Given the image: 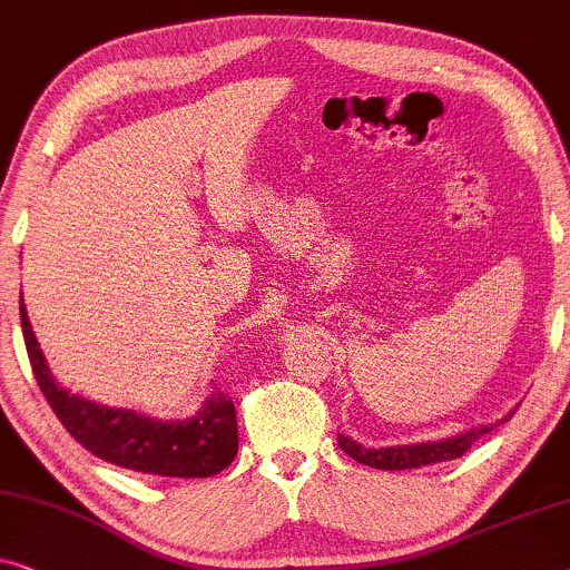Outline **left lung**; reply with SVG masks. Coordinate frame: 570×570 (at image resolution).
<instances>
[{
	"label": "left lung",
	"instance_id": "left-lung-1",
	"mask_svg": "<svg viewBox=\"0 0 570 570\" xmlns=\"http://www.w3.org/2000/svg\"><path fill=\"white\" fill-rule=\"evenodd\" d=\"M511 413L507 415V421ZM493 426H478L462 434L442 439V442H421V444H403V446H382V449H366L354 439L338 434V444L348 456H354L356 462L368 464L376 470H413V468H426L434 462H446L462 456L468 449L478 442L480 436L488 434Z\"/></svg>",
	"mask_w": 570,
	"mask_h": 570
}]
</instances>
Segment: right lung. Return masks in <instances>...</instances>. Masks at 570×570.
I'll return each mask as SVG.
<instances>
[{
    "mask_svg": "<svg viewBox=\"0 0 570 570\" xmlns=\"http://www.w3.org/2000/svg\"><path fill=\"white\" fill-rule=\"evenodd\" d=\"M20 323L38 387L63 429L100 460L159 478H212L237 456V413L224 392H212L194 419L159 421L71 395L56 384L30 327L26 302Z\"/></svg>",
    "mask_w": 570,
    "mask_h": 570,
    "instance_id": "1",
    "label": "right lung"
}]
</instances>
